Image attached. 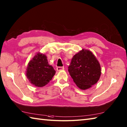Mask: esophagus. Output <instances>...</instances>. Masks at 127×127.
Segmentation results:
<instances>
[{
  "mask_svg": "<svg viewBox=\"0 0 127 127\" xmlns=\"http://www.w3.org/2000/svg\"><path fill=\"white\" fill-rule=\"evenodd\" d=\"M56 70L57 71L63 70H64V67H57L56 68Z\"/></svg>",
  "mask_w": 127,
  "mask_h": 127,
  "instance_id": "obj_1",
  "label": "esophagus"
}]
</instances>
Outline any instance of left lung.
<instances>
[{"label":"left lung","instance_id":"1","mask_svg":"<svg viewBox=\"0 0 127 127\" xmlns=\"http://www.w3.org/2000/svg\"><path fill=\"white\" fill-rule=\"evenodd\" d=\"M68 70L73 82L82 90L95 85L101 75L99 61L91 51L85 49L73 56Z\"/></svg>","mask_w":127,"mask_h":127}]
</instances>
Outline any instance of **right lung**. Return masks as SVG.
Masks as SVG:
<instances>
[{"instance_id":"obj_1","label":"right lung","mask_w":127,"mask_h":127,"mask_svg":"<svg viewBox=\"0 0 127 127\" xmlns=\"http://www.w3.org/2000/svg\"><path fill=\"white\" fill-rule=\"evenodd\" d=\"M56 71L48 63L46 55L36 54L29 62L26 76L29 82L37 87H42L52 80Z\"/></svg>"}]
</instances>
